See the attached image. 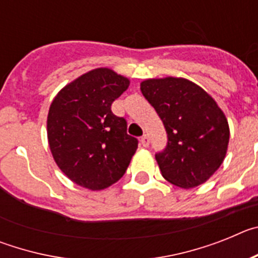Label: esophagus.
Segmentation results:
<instances>
[{
  "mask_svg": "<svg viewBox=\"0 0 258 258\" xmlns=\"http://www.w3.org/2000/svg\"><path fill=\"white\" fill-rule=\"evenodd\" d=\"M141 143H142L143 147H149L150 138H149V136H147V134H145V136L141 137Z\"/></svg>",
  "mask_w": 258,
  "mask_h": 258,
  "instance_id": "obj_1",
  "label": "esophagus"
}]
</instances>
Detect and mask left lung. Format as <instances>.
<instances>
[{
    "label": "left lung",
    "mask_w": 258,
    "mask_h": 258,
    "mask_svg": "<svg viewBox=\"0 0 258 258\" xmlns=\"http://www.w3.org/2000/svg\"><path fill=\"white\" fill-rule=\"evenodd\" d=\"M141 92L168 134L165 149L155 154L164 178L182 188L204 183L226 156L225 113L206 90L181 77L146 80Z\"/></svg>",
    "instance_id": "left-lung-1"
}]
</instances>
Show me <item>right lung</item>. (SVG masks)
I'll list each match as a JSON object with an SVG mask.
<instances>
[{
    "label": "right lung",
    "instance_id": "obj_1",
    "mask_svg": "<svg viewBox=\"0 0 258 258\" xmlns=\"http://www.w3.org/2000/svg\"><path fill=\"white\" fill-rule=\"evenodd\" d=\"M129 86L126 77L97 68L66 85L47 115V140L59 169L89 190H103L121 178L138 140L111 104Z\"/></svg>",
    "mask_w": 258,
    "mask_h": 258
}]
</instances>
